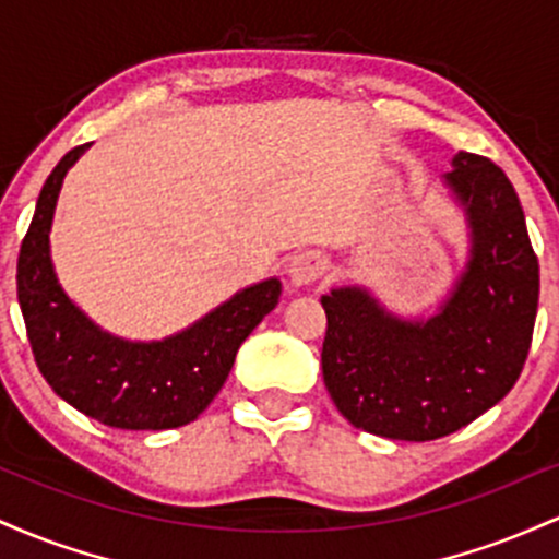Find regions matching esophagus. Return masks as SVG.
Instances as JSON below:
<instances>
[{"instance_id":"obj_1","label":"esophagus","mask_w":559,"mask_h":559,"mask_svg":"<svg viewBox=\"0 0 559 559\" xmlns=\"http://www.w3.org/2000/svg\"><path fill=\"white\" fill-rule=\"evenodd\" d=\"M325 271H329V260L320 252H301L288 262V278L297 286L312 284V281H318Z\"/></svg>"}]
</instances>
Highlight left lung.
Returning <instances> with one entry per match:
<instances>
[{
  "mask_svg": "<svg viewBox=\"0 0 559 559\" xmlns=\"http://www.w3.org/2000/svg\"><path fill=\"white\" fill-rule=\"evenodd\" d=\"M441 183L465 217L467 260L433 316H396L360 284L320 297L325 389L383 439L431 441L476 420L515 386L534 336L538 260L510 178L460 152Z\"/></svg>",
  "mask_w": 559,
  "mask_h": 559,
  "instance_id": "obj_1",
  "label": "left lung"
}]
</instances>
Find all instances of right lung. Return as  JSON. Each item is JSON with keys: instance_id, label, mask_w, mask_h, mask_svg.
Instances as JSON below:
<instances>
[{"instance_id": "add662e5", "label": "right lung", "mask_w": 559, "mask_h": 559, "mask_svg": "<svg viewBox=\"0 0 559 559\" xmlns=\"http://www.w3.org/2000/svg\"><path fill=\"white\" fill-rule=\"evenodd\" d=\"M88 144L49 173L17 258V301L41 376L60 400L123 431H165L197 420L223 389L236 352L278 305L281 281L265 278L157 342H131L96 325L55 273L49 230L68 170Z\"/></svg>"}]
</instances>
